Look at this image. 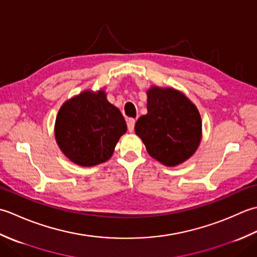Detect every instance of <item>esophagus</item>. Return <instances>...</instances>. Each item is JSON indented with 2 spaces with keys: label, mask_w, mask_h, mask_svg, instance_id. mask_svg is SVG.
I'll list each match as a JSON object with an SVG mask.
<instances>
[{
  "label": "esophagus",
  "mask_w": 257,
  "mask_h": 257,
  "mask_svg": "<svg viewBox=\"0 0 257 257\" xmlns=\"http://www.w3.org/2000/svg\"><path fill=\"white\" fill-rule=\"evenodd\" d=\"M135 126V119L134 118H128L127 119V128L130 132H133Z\"/></svg>",
  "instance_id": "1"
}]
</instances>
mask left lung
<instances>
[{
  "label": "left lung",
  "instance_id": "8db88e82",
  "mask_svg": "<svg viewBox=\"0 0 257 257\" xmlns=\"http://www.w3.org/2000/svg\"><path fill=\"white\" fill-rule=\"evenodd\" d=\"M135 133L152 158L176 166L190 159L200 145L201 115L183 93L153 86L148 91V114L138 119Z\"/></svg>",
  "mask_w": 257,
  "mask_h": 257
}]
</instances>
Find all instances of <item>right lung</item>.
Masks as SVG:
<instances>
[{"label":"right lung","mask_w":257,"mask_h":257,"mask_svg":"<svg viewBox=\"0 0 257 257\" xmlns=\"http://www.w3.org/2000/svg\"><path fill=\"white\" fill-rule=\"evenodd\" d=\"M126 130L122 113L101 90L82 92L63 104L54 132L66 158L77 165L94 166L111 158Z\"/></svg>","instance_id":"1"}]
</instances>
